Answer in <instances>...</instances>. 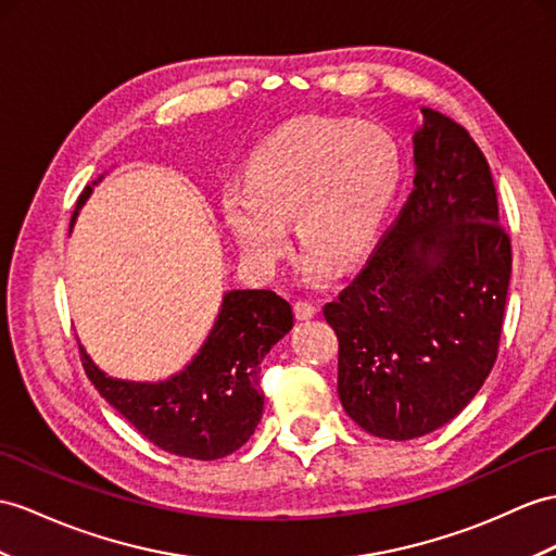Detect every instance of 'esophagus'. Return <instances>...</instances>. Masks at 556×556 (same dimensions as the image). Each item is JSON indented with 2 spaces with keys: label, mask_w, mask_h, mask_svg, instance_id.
Masks as SVG:
<instances>
[{
  "label": "esophagus",
  "mask_w": 556,
  "mask_h": 556,
  "mask_svg": "<svg viewBox=\"0 0 556 556\" xmlns=\"http://www.w3.org/2000/svg\"><path fill=\"white\" fill-rule=\"evenodd\" d=\"M318 314V306L311 302H294V316L296 320H308Z\"/></svg>",
  "instance_id": "obj_1"
}]
</instances>
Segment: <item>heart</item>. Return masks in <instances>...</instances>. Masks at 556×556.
<instances>
[{
  "instance_id": "obj_1",
  "label": "heart",
  "mask_w": 556,
  "mask_h": 556,
  "mask_svg": "<svg viewBox=\"0 0 556 556\" xmlns=\"http://www.w3.org/2000/svg\"><path fill=\"white\" fill-rule=\"evenodd\" d=\"M403 179V148L387 127L334 115L288 119L254 148L245 181L222 186V212L242 256L270 270L288 250V226L320 278L328 260L349 264L372 245Z\"/></svg>"
}]
</instances>
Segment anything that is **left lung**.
Instances as JSON below:
<instances>
[{
  "label": "left lung",
  "mask_w": 556,
  "mask_h": 556,
  "mask_svg": "<svg viewBox=\"0 0 556 556\" xmlns=\"http://www.w3.org/2000/svg\"><path fill=\"white\" fill-rule=\"evenodd\" d=\"M415 188L396 222L323 316L340 340L337 394L368 434L425 437L491 375L511 276V242L481 148L422 108Z\"/></svg>",
  "instance_id": "obj_1"
}]
</instances>
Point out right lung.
Returning a JSON list of instances; mask_svg holds the SVG:
<instances>
[{
	"label": "right lung",
	"mask_w": 556,
	"mask_h": 556,
	"mask_svg": "<svg viewBox=\"0 0 556 556\" xmlns=\"http://www.w3.org/2000/svg\"><path fill=\"white\" fill-rule=\"evenodd\" d=\"M91 195L87 186L79 207ZM292 306L270 290H231L198 356L165 382L108 377L79 344L85 372L99 394L157 448L193 459L236 453L264 410L260 363L292 330Z\"/></svg>",
	"instance_id": "obj_1"
}]
</instances>
